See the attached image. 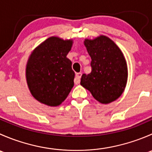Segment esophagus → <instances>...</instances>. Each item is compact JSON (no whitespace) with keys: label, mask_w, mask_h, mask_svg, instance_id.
<instances>
[{"label":"esophagus","mask_w":152,"mask_h":152,"mask_svg":"<svg viewBox=\"0 0 152 152\" xmlns=\"http://www.w3.org/2000/svg\"><path fill=\"white\" fill-rule=\"evenodd\" d=\"M81 76H82V73H76V77H75V79H74V82L76 85L79 84V82H80Z\"/></svg>","instance_id":"esophagus-1"}]
</instances>
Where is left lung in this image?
I'll list each match as a JSON object with an SVG mask.
<instances>
[{"instance_id": "1", "label": "left lung", "mask_w": 152, "mask_h": 152, "mask_svg": "<svg viewBox=\"0 0 152 152\" xmlns=\"http://www.w3.org/2000/svg\"><path fill=\"white\" fill-rule=\"evenodd\" d=\"M84 44L91 57L92 71L82 75L81 85L100 103H111L121 96L126 85L128 68L123 52L104 35L85 39Z\"/></svg>"}]
</instances>
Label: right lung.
I'll return each instance as SVG.
<instances>
[{"instance_id":"right-lung-1","label":"right lung","mask_w":152,"mask_h":152,"mask_svg":"<svg viewBox=\"0 0 152 152\" xmlns=\"http://www.w3.org/2000/svg\"><path fill=\"white\" fill-rule=\"evenodd\" d=\"M73 39L50 37L29 56L26 77L30 93L36 100L50 107L60 105L74 85L75 73L67 55Z\"/></svg>"}]
</instances>
